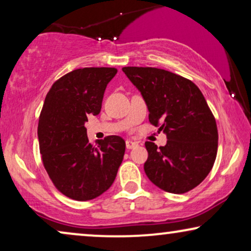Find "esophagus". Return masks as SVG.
I'll return each mask as SVG.
<instances>
[{
	"instance_id": "1",
	"label": "esophagus",
	"mask_w": 251,
	"mask_h": 251,
	"mask_svg": "<svg viewBox=\"0 0 251 251\" xmlns=\"http://www.w3.org/2000/svg\"><path fill=\"white\" fill-rule=\"evenodd\" d=\"M126 149H128V150H132V149H135V147L138 146V143L132 142V140H126Z\"/></svg>"
}]
</instances>
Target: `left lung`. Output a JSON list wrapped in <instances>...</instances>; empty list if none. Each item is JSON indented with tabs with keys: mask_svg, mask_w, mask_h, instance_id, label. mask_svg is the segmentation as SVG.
Listing matches in <instances>:
<instances>
[{
	"mask_svg": "<svg viewBox=\"0 0 251 251\" xmlns=\"http://www.w3.org/2000/svg\"><path fill=\"white\" fill-rule=\"evenodd\" d=\"M149 108V120L167 135L164 146L146 142L144 170L161 190L183 194L202 183L218 147L216 120L197 85L180 75L154 67H123Z\"/></svg>",
	"mask_w": 251,
	"mask_h": 251,
	"instance_id": "8db88e82",
	"label": "left lung"
}]
</instances>
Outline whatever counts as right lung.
<instances>
[{
  "instance_id": "1",
  "label": "right lung",
  "mask_w": 251,
  "mask_h": 251,
  "mask_svg": "<svg viewBox=\"0 0 251 251\" xmlns=\"http://www.w3.org/2000/svg\"><path fill=\"white\" fill-rule=\"evenodd\" d=\"M113 67H85L57 80L41 111L37 137L43 166L57 190L77 201L99 197L112 186L126 151L120 136L91 145L84 123L98 115Z\"/></svg>"
}]
</instances>
